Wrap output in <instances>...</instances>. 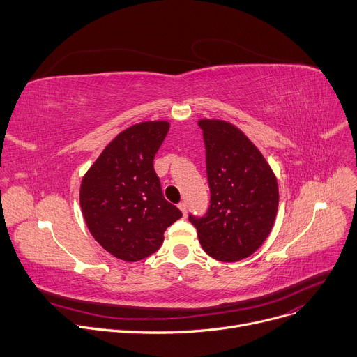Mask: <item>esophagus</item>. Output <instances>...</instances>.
I'll return each instance as SVG.
<instances>
[{
	"label": "esophagus",
	"instance_id": "obj_1",
	"mask_svg": "<svg viewBox=\"0 0 357 357\" xmlns=\"http://www.w3.org/2000/svg\"><path fill=\"white\" fill-rule=\"evenodd\" d=\"M178 208L182 211V213H183V217H186V213H188V209H186V204L185 202H181L179 205H178Z\"/></svg>",
	"mask_w": 357,
	"mask_h": 357
}]
</instances>
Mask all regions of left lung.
<instances>
[{"mask_svg":"<svg viewBox=\"0 0 357 357\" xmlns=\"http://www.w3.org/2000/svg\"><path fill=\"white\" fill-rule=\"evenodd\" d=\"M206 149L211 205L189 215L204 251L222 263L255 252L270 235L278 209V183L250 137L221 119H199Z\"/></svg>","mask_w":357,"mask_h":357,"instance_id":"obj_1","label":"left lung"}]
</instances>
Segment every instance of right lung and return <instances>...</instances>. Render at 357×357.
<instances>
[{
  "label": "right lung",
  "mask_w": 357,
  "mask_h": 357,
  "mask_svg": "<svg viewBox=\"0 0 357 357\" xmlns=\"http://www.w3.org/2000/svg\"><path fill=\"white\" fill-rule=\"evenodd\" d=\"M171 123L148 121L119 133L84 174L80 206L86 225L113 257L144 259L158 251L163 232L182 217L166 201L153 159Z\"/></svg>",
  "instance_id": "right-lung-1"
}]
</instances>
